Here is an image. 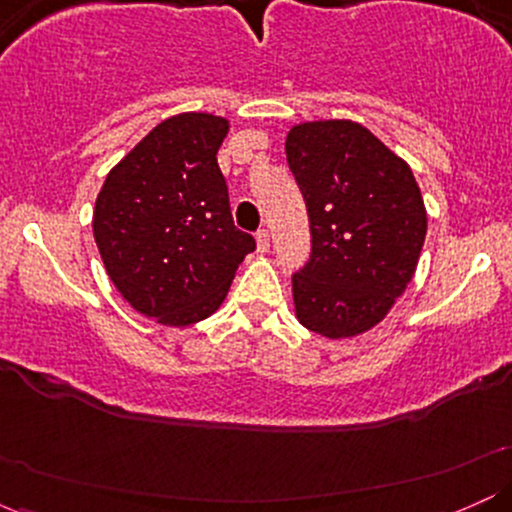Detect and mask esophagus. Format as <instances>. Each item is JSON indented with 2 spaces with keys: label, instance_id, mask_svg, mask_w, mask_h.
<instances>
[{
  "label": "esophagus",
  "instance_id": "obj_1",
  "mask_svg": "<svg viewBox=\"0 0 512 512\" xmlns=\"http://www.w3.org/2000/svg\"><path fill=\"white\" fill-rule=\"evenodd\" d=\"M255 240H257V252H260V255H264V252L269 250V231H257V236H255Z\"/></svg>",
  "mask_w": 512,
  "mask_h": 512
}]
</instances>
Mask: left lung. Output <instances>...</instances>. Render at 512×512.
I'll list each match as a JSON object with an SVG mask.
<instances>
[{"mask_svg":"<svg viewBox=\"0 0 512 512\" xmlns=\"http://www.w3.org/2000/svg\"><path fill=\"white\" fill-rule=\"evenodd\" d=\"M286 161L308 207L313 255L293 274L305 330L351 339L373 330L414 279L426 207L409 163L354 120L298 122Z\"/></svg>","mask_w":512,"mask_h":512,"instance_id":"obj_1","label":"left lung"}]
</instances>
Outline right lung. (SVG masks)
<instances>
[{
    "mask_svg": "<svg viewBox=\"0 0 512 512\" xmlns=\"http://www.w3.org/2000/svg\"><path fill=\"white\" fill-rule=\"evenodd\" d=\"M228 120H163L110 170L93 209V238L120 296L158 325L190 327L226 298L255 238L233 226L216 154Z\"/></svg>",
    "mask_w": 512,
    "mask_h": 512,
    "instance_id": "obj_1",
    "label": "right lung"
}]
</instances>
